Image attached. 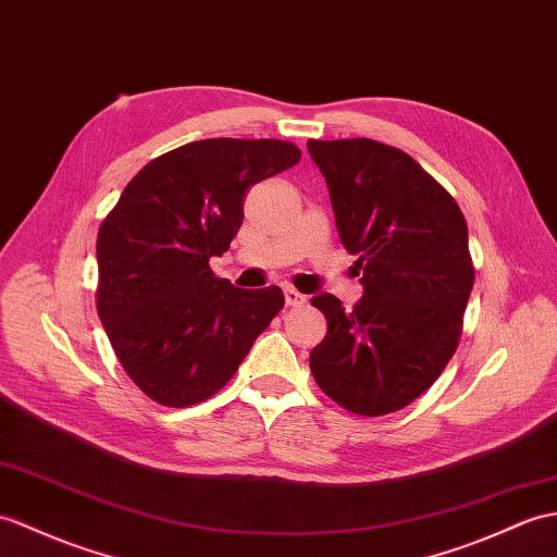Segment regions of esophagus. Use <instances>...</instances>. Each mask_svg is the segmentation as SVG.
I'll return each mask as SVG.
<instances>
[{
  "instance_id": "obj_1",
  "label": "esophagus",
  "mask_w": 557,
  "mask_h": 557,
  "mask_svg": "<svg viewBox=\"0 0 557 557\" xmlns=\"http://www.w3.org/2000/svg\"><path fill=\"white\" fill-rule=\"evenodd\" d=\"M284 301H287V306H304L306 296L301 292L287 287V289H284Z\"/></svg>"
}]
</instances>
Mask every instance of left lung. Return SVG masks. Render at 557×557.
Segmentation results:
<instances>
[{"label": "left lung", "instance_id": "obj_1", "mask_svg": "<svg viewBox=\"0 0 557 557\" xmlns=\"http://www.w3.org/2000/svg\"><path fill=\"white\" fill-rule=\"evenodd\" d=\"M325 175L339 239L363 273V296L344 308L313 296L327 334L310 370L356 416L406 408L456 354L474 268L456 199L406 151L374 139H308Z\"/></svg>", "mask_w": 557, "mask_h": 557}]
</instances>
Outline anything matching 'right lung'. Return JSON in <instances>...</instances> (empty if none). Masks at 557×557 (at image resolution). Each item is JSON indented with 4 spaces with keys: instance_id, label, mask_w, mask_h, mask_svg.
<instances>
[{
    "instance_id": "obj_1",
    "label": "right lung",
    "mask_w": 557,
    "mask_h": 557,
    "mask_svg": "<svg viewBox=\"0 0 557 557\" xmlns=\"http://www.w3.org/2000/svg\"><path fill=\"white\" fill-rule=\"evenodd\" d=\"M282 139H199L127 183L97 235V313L121 366L149 398H211L282 306L280 287L239 289L213 275L244 220V194L299 163Z\"/></svg>"
}]
</instances>
